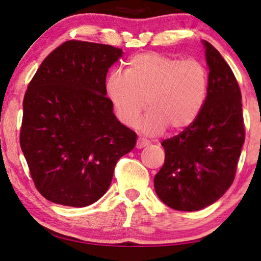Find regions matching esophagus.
I'll list each match as a JSON object with an SVG mask.
<instances>
[{
    "label": "esophagus",
    "instance_id": "34e87169",
    "mask_svg": "<svg viewBox=\"0 0 261 261\" xmlns=\"http://www.w3.org/2000/svg\"><path fill=\"white\" fill-rule=\"evenodd\" d=\"M149 142L148 140H146L144 138H139L137 141V148H144L146 146H148Z\"/></svg>",
    "mask_w": 261,
    "mask_h": 261
}]
</instances>
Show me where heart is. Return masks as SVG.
<instances>
[{
    "mask_svg": "<svg viewBox=\"0 0 261 261\" xmlns=\"http://www.w3.org/2000/svg\"><path fill=\"white\" fill-rule=\"evenodd\" d=\"M209 76L195 59L180 60L156 52L128 60L123 74L110 73L106 94L124 126L133 127L146 99L149 110L139 124L146 134H162L167 126L183 130L197 120L205 105Z\"/></svg>",
    "mask_w": 261,
    "mask_h": 261,
    "instance_id": "obj_1",
    "label": "heart"
}]
</instances>
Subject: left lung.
Instances as JSON below:
<instances>
[{
    "instance_id": "1",
    "label": "left lung",
    "mask_w": 261,
    "mask_h": 261,
    "mask_svg": "<svg viewBox=\"0 0 261 261\" xmlns=\"http://www.w3.org/2000/svg\"><path fill=\"white\" fill-rule=\"evenodd\" d=\"M209 69V90L197 120L162 142L165 163L154 177L158 197L180 212L215 203L233 183L245 142L240 88L220 52L202 40Z\"/></svg>"
}]
</instances>
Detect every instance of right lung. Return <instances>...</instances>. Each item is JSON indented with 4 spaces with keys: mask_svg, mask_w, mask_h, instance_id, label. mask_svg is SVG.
Listing matches in <instances>:
<instances>
[{
    "mask_svg": "<svg viewBox=\"0 0 261 261\" xmlns=\"http://www.w3.org/2000/svg\"><path fill=\"white\" fill-rule=\"evenodd\" d=\"M122 49L70 40L44 59L23 98L20 145L39 192L57 204L98 201L137 134L116 119L106 77Z\"/></svg>",
    "mask_w": 261,
    "mask_h": 261,
    "instance_id": "obj_1",
    "label": "right lung"
}]
</instances>
